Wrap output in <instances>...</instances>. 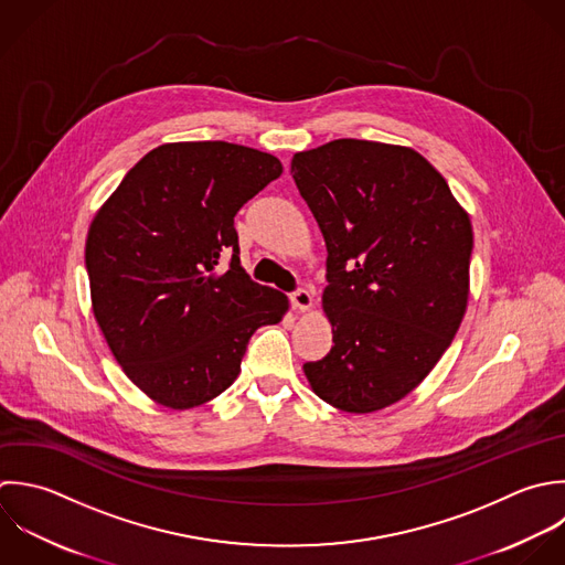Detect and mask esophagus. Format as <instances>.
<instances>
[{
  "label": "esophagus",
  "instance_id": "34e87169",
  "mask_svg": "<svg viewBox=\"0 0 565 565\" xmlns=\"http://www.w3.org/2000/svg\"><path fill=\"white\" fill-rule=\"evenodd\" d=\"M290 301H292V308L306 312V310H310V306H312V295H310L306 288H299V290H295V292L290 295Z\"/></svg>",
  "mask_w": 565,
  "mask_h": 565
}]
</instances>
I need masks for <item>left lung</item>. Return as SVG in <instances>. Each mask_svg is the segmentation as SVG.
<instances>
[{
  "instance_id": "1",
  "label": "left lung",
  "mask_w": 565,
  "mask_h": 565,
  "mask_svg": "<svg viewBox=\"0 0 565 565\" xmlns=\"http://www.w3.org/2000/svg\"><path fill=\"white\" fill-rule=\"evenodd\" d=\"M290 171L328 248L334 345L306 379L341 412L385 409L427 379L462 323L469 213L412 147L339 138L295 153Z\"/></svg>"
}]
</instances>
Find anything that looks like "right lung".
<instances>
[{
  "label": "right lung",
  "instance_id": "add662e5",
  "mask_svg": "<svg viewBox=\"0 0 565 565\" xmlns=\"http://www.w3.org/2000/svg\"><path fill=\"white\" fill-rule=\"evenodd\" d=\"M281 171L275 156L244 145L167 142L94 215L85 268L96 323L127 379L158 405L191 409L220 396L253 332L288 312L284 292L239 266L233 226Z\"/></svg>",
  "mask_w": 565,
  "mask_h": 565
}]
</instances>
